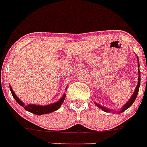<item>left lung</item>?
<instances>
[{
    "label": "left lung",
    "instance_id": "left-lung-1",
    "mask_svg": "<svg viewBox=\"0 0 147 147\" xmlns=\"http://www.w3.org/2000/svg\"><path fill=\"white\" fill-rule=\"evenodd\" d=\"M137 61H138V74H139V76H138V84H137V87H136L135 90H134V92L133 93L132 96H131V98H130V99L127 102V103H125V105H123L122 107H121V110H119V111L118 113H123L125 110H126L127 109L129 108V107L131 106V105L133 104V102H134V100H136V98H137V94H138L139 93V89H140V80H141V78H140V61H139V59L138 57H137ZM95 104L98 106L99 108H100L101 110H102L103 111L106 112V113H108V112H111L112 110H110V109H108L107 108V107H103L102 106V105H99V104H98L97 102H95Z\"/></svg>",
    "mask_w": 147,
    "mask_h": 147
}]
</instances>
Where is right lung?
Returning <instances> with one entry per match:
<instances>
[{
    "instance_id": "obj_1",
    "label": "right lung",
    "mask_w": 147,
    "mask_h": 147,
    "mask_svg": "<svg viewBox=\"0 0 147 147\" xmlns=\"http://www.w3.org/2000/svg\"><path fill=\"white\" fill-rule=\"evenodd\" d=\"M10 89L13 98H15L16 102H17L20 105L23 107L25 109V110H27V111L30 112V113H33V114L34 115H42L45 114H49V113H53V112L59 110V109L60 108V107L61 106V105H62L63 101H64L65 97H66V94L64 93V94L63 95V96L61 97V98H60L59 100L57 101V102H54V103L45 105V106H44V105H35V104H29V105H25L24 102L18 98V96H16V93H14V91L13 90V89H12L11 86H10Z\"/></svg>"
}]
</instances>
